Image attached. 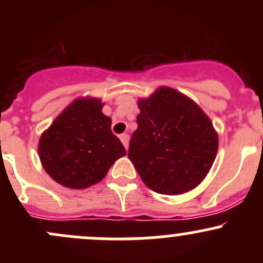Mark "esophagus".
Masks as SVG:
<instances>
[{
	"instance_id": "obj_1",
	"label": "esophagus",
	"mask_w": 263,
	"mask_h": 263,
	"mask_svg": "<svg viewBox=\"0 0 263 263\" xmlns=\"http://www.w3.org/2000/svg\"><path fill=\"white\" fill-rule=\"evenodd\" d=\"M119 139H121L122 144L124 145V147L128 148V144H129V136H128V135H127V134L121 135V137H119Z\"/></svg>"
}]
</instances>
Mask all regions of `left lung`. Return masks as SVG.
Returning <instances> with one entry per match:
<instances>
[{"mask_svg":"<svg viewBox=\"0 0 263 263\" xmlns=\"http://www.w3.org/2000/svg\"><path fill=\"white\" fill-rule=\"evenodd\" d=\"M137 104L140 115L128 158L142 182L161 195H181L197 187L219 147L210 118L172 87H159Z\"/></svg>","mask_w":263,"mask_h":263,"instance_id":"8db88e82","label":"left lung"}]
</instances>
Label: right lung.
<instances>
[{
	"label": "right lung",
	"instance_id": "obj_1",
	"mask_svg": "<svg viewBox=\"0 0 263 263\" xmlns=\"http://www.w3.org/2000/svg\"><path fill=\"white\" fill-rule=\"evenodd\" d=\"M102 100L80 98L71 103L39 140L44 171L60 184L84 190L102 181L117 159L126 155L102 113Z\"/></svg>",
	"mask_w": 263,
	"mask_h": 263
}]
</instances>
